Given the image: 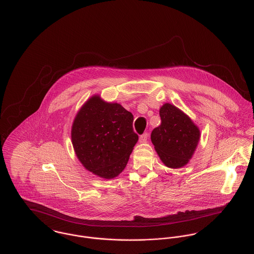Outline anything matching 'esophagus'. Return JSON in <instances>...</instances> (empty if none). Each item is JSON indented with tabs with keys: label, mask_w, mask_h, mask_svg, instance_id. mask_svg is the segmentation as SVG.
<instances>
[{
	"label": "esophagus",
	"mask_w": 254,
	"mask_h": 254,
	"mask_svg": "<svg viewBox=\"0 0 254 254\" xmlns=\"http://www.w3.org/2000/svg\"><path fill=\"white\" fill-rule=\"evenodd\" d=\"M147 138H148V134L147 133H144L143 135L140 136V142L141 143H145V142H146Z\"/></svg>",
	"instance_id": "esophagus-1"
}]
</instances>
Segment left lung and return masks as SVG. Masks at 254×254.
Wrapping results in <instances>:
<instances>
[{"instance_id":"left-lung-1","label":"left lung","mask_w":254,"mask_h":254,"mask_svg":"<svg viewBox=\"0 0 254 254\" xmlns=\"http://www.w3.org/2000/svg\"><path fill=\"white\" fill-rule=\"evenodd\" d=\"M161 124L151 132L150 139L162 162L180 168L190 159L199 140V130L176 107L165 104L159 110Z\"/></svg>"}]
</instances>
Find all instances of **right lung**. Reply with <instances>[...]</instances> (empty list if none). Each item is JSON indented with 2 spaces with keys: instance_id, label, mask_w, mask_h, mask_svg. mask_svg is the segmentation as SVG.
Returning <instances> with one entry per match:
<instances>
[{
  "instance_id": "right-lung-1",
  "label": "right lung",
  "mask_w": 254,
  "mask_h": 254,
  "mask_svg": "<svg viewBox=\"0 0 254 254\" xmlns=\"http://www.w3.org/2000/svg\"><path fill=\"white\" fill-rule=\"evenodd\" d=\"M133 120L119 104L91 98L76 115L71 131L74 150L84 167L106 179L119 175L139 139Z\"/></svg>"
}]
</instances>
